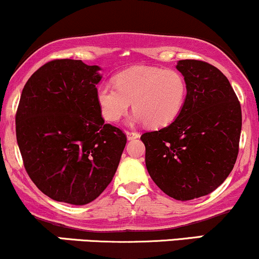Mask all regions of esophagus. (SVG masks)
<instances>
[{"label": "esophagus", "instance_id": "34e87169", "mask_svg": "<svg viewBox=\"0 0 259 259\" xmlns=\"http://www.w3.org/2000/svg\"><path fill=\"white\" fill-rule=\"evenodd\" d=\"M125 134H126V139L129 140V141H130V140L140 138V134L136 133V132H125Z\"/></svg>", "mask_w": 259, "mask_h": 259}]
</instances>
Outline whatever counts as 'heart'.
I'll return each instance as SVG.
<instances>
[{"mask_svg": "<svg viewBox=\"0 0 259 259\" xmlns=\"http://www.w3.org/2000/svg\"><path fill=\"white\" fill-rule=\"evenodd\" d=\"M112 86L102 82L96 101L106 120L118 121L134 107L132 120L162 127L178 118L185 103L187 85L179 72L154 65H135L114 76Z\"/></svg>", "mask_w": 259, "mask_h": 259, "instance_id": "1", "label": "heart"}]
</instances>
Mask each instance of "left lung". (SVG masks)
Here are the masks:
<instances>
[{
  "instance_id": "obj_1",
  "label": "left lung",
  "mask_w": 259,
  "mask_h": 259,
  "mask_svg": "<svg viewBox=\"0 0 259 259\" xmlns=\"http://www.w3.org/2000/svg\"><path fill=\"white\" fill-rule=\"evenodd\" d=\"M177 69L187 92L180 114L158 132L141 135L150 177L164 194L190 201L213 192L239 153L241 107L227 76L212 64L183 59Z\"/></svg>"
}]
</instances>
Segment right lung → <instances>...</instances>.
Returning a JSON list of instances; mask_svg holds the SVG:
<instances>
[{"mask_svg":"<svg viewBox=\"0 0 259 259\" xmlns=\"http://www.w3.org/2000/svg\"><path fill=\"white\" fill-rule=\"evenodd\" d=\"M99 65L56 59L23 89L16 117L17 142L26 173L52 200L82 206L109 185L126 144L106 124L96 101Z\"/></svg>","mask_w":259,"mask_h":259,"instance_id":"obj_1","label":"right lung"}]
</instances>
